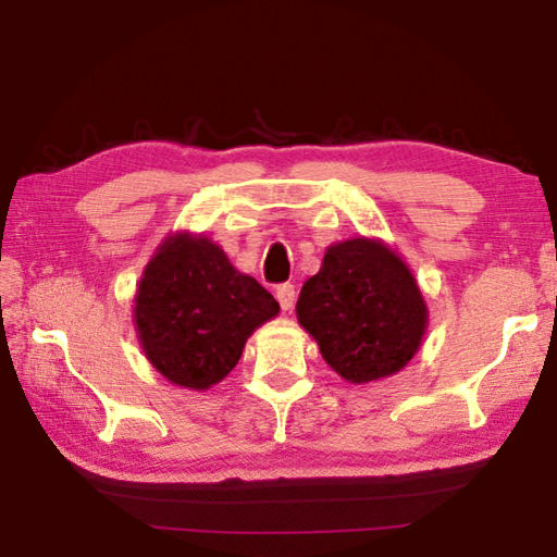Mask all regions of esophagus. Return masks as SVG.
Returning a JSON list of instances; mask_svg holds the SVG:
<instances>
[{"label": "esophagus", "instance_id": "34e87169", "mask_svg": "<svg viewBox=\"0 0 557 557\" xmlns=\"http://www.w3.org/2000/svg\"><path fill=\"white\" fill-rule=\"evenodd\" d=\"M295 286L293 283H281V286L276 288V300H278V305H281V310H290L293 305H295Z\"/></svg>", "mask_w": 557, "mask_h": 557}]
</instances>
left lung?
<instances>
[{"instance_id": "left-lung-1", "label": "left lung", "mask_w": 557, "mask_h": 557, "mask_svg": "<svg viewBox=\"0 0 557 557\" xmlns=\"http://www.w3.org/2000/svg\"><path fill=\"white\" fill-rule=\"evenodd\" d=\"M295 310L329 366L356 384L399 372L418 350L428 317L408 267L366 237L326 249Z\"/></svg>"}]
</instances>
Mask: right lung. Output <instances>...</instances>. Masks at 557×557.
<instances>
[{"label": "right lung", "mask_w": 557, "mask_h": 557, "mask_svg": "<svg viewBox=\"0 0 557 557\" xmlns=\"http://www.w3.org/2000/svg\"><path fill=\"white\" fill-rule=\"evenodd\" d=\"M276 312L274 295L235 271L219 245L175 235L144 271L134 320L158 372L180 387L207 389L237 366L247 336Z\"/></svg>", "instance_id": "right-lung-1"}]
</instances>
